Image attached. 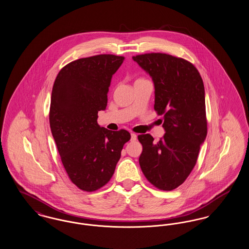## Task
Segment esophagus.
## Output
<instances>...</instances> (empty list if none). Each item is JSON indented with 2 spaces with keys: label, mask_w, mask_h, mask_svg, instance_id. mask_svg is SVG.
Returning <instances> with one entry per match:
<instances>
[{
  "label": "esophagus",
  "mask_w": 249,
  "mask_h": 249,
  "mask_svg": "<svg viewBox=\"0 0 249 249\" xmlns=\"http://www.w3.org/2000/svg\"><path fill=\"white\" fill-rule=\"evenodd\" d=\"M137 135L135 133H130V141H136Z\"/></svg>",
  "instance_id": "esophagus-1"
}]
</instances>
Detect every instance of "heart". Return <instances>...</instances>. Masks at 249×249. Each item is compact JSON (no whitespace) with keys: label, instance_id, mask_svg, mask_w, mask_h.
Masks as SVG:
<instances>
[{"label":"heart","instance_id":"b5f03b06","mask_svg":"<svg viewBox=\"0 0 249 249\" xmlns=\"http://www.w3.org/2000/svg\"><path fill=\"white\" fill-rule=\"evenodd\" d=\"M139 80H142V79H139Z\"/></svg>","mask_w":249,"mask_h":249}]
</instances>
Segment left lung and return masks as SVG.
<instances>
[{"mask_svg":"<svg viewBox=\"0 0 249 249\" xmlns=\"http://www.w3.org/2000/svg\"><path fill=\"white\" fill-rule=\"evenodd\" d=\"M132 59L152 78L154 109L163 115L165 130L157 142L148 133L138 136L139 164L156 188L175 190L190 176L206 138L203 82L194 65L181 58L150 53Z\"/></svg>","mask_w":249,"mask_h":249,"instance_id":"1","label":"left lung"}]
</instances>
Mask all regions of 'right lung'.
I'll use <instances>...</instances> for the list:
<instances>
[{
  "label": "right lung",
  "mask_w": 249,
  "mask_h": 249,
  "mask_svg": "<svg viewBox=\"0 0 249 249\" xmlns=\"http://www.w3.org/2000/svg\"><path fill=\"white\" fill-rule=\"evenodd\" d=\"M124 57L97 55L71 61L59 71L51 94L49 123L62 164L71 182L85 191L112 178L129 131L97 123L106 110L113 74Z\"/></svg>",
  "instance_id": "add662e5"
}]
</instances>
